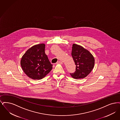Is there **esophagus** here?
<instances>
[{
    "mask_svg": "<svg viewBox=\"0 0 120 120\" xmlns=\"http://www.w3.org/2000/svg\"><path fill=\"white\" fill-rule=\"evenodd\" d=\"M56 64H62L63 63L62 62H61V61H58V62H57V63H56Z\"/></svg>",
    "mask_w": 120,
    "mask_h": 120,
    "instance_id": "34e87169",
    "label": "esophagus"
}]
</instances>
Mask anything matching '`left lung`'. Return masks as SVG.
I'll use <instances>...</instances> for the list:
<instances>
[{"label": "left lung", "mask_w": 120, "mask_h": 120, "mask_svg": "<svg viewBox=\"0 0 120 120\" xmlns=\"http://www.w3.org/2000/svg\"><path fill=\"white\" fill-rule=\"evenodd\" d=\"M71 55L76 66L75 72L70 74L76 79L85 78L94 68L93 56L83 47L75 44L73 45Z\"/></svg>", "instance_id": "8db88e82"}]
</instances>
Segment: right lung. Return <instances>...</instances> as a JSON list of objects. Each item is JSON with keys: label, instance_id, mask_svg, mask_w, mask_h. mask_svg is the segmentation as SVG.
<instances>
[{"label": "right lung", "instance_id": "obj_1", "mask_svg": "<svg viewBox=\"0 0 120 120\" xmlns=\"http://www.w3.org/2000/svg\"><path fill=\"white\" fill-rule=\"evenodd\" d=\"M45 47L43 43L34 45L28 49L21 58L23 70L34 80L43 78L52 69L53 65L45 53Z\"/></svg>", "mask_w": 120, "mask_h": 120}]
</instances>
